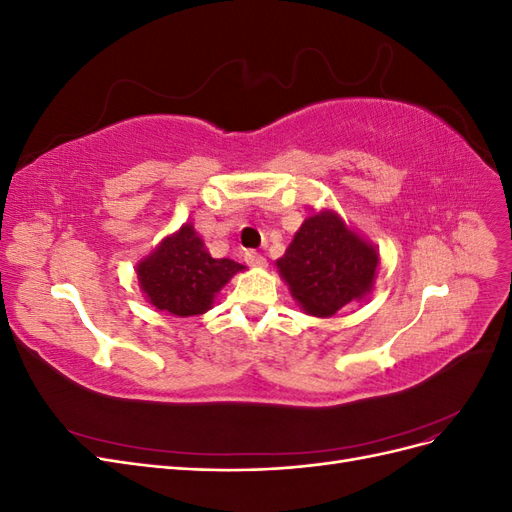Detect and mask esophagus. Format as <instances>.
I'll return each mask as SVG.
<instances>
[{
	"instance_id": "esophagus-1",
	"label": "esophagus",
	"mask_w": 512,
	"mask_h": 512,
	"mask_svg": "<svg viewBox=\"0 0 512 512\" xmlns=\"http://www.w3.org/2000/svg\"><path fill=\"white\" fill-rule=\"evenodd\" d=\"M245 262L250 267H256V269H265L267 267V258L258 254V252H245Z\"/></svg>"
}]
</instances>
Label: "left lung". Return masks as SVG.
<instances>
[{
  "label": "left lung",
  "instance_id": "left-lung-1",
  "mask_svg": "<svg viewBox=\"0 0 512 512\" xmlns=\"http://www.w3.org/2000/svg\"><path fill=\"white\" fill-rule=\"evenodd\" d=\"M275 265L307 316L331 318L374 290L380 252L337 211L320 209L307 215Z\"/></svg>",
  "mask_w": 512,
  "mask_h": 512
}]
</instances>
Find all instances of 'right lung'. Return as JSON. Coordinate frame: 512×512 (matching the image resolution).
Instances as JSON below:
<instances>
[{
    "instance_id": "add662e5",
    "label": "right lung",
    "mask_w": 512,
    "mask_h": 512,
    "mask_svg": "<svg viewBox=\"0 0 512 512\" xmlns=\"http://www.w3.org/2000/svg\"><path fill=\"white\" fill-rule=\"evenodd\" d=\"M245 271L230 258H213L205 241L185 222L136 262V277L145 299L158 312L188 318L205 314L232 275Z\"/></svg>"
}]
</instances>
